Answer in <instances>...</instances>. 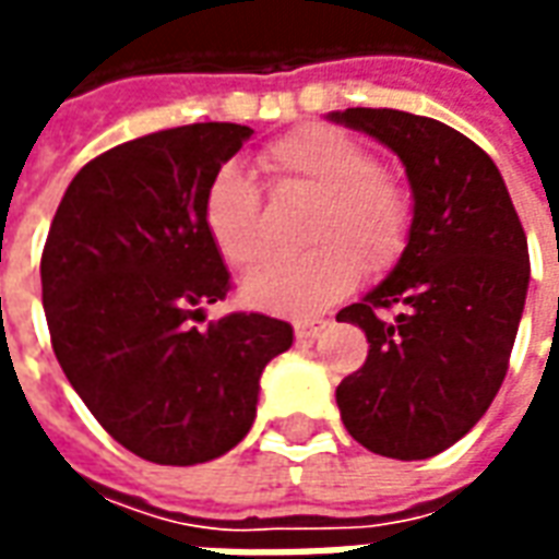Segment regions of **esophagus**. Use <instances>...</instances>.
<instances>
[{"label": "esophagus", "instance_id": "obj_1", "mask_svg": "<svg viewBox=\"0 0 559 559\" xmlns=\"http://www.w3.org/2000/svg\"><path fill=\"white\" fill-rule=\"evenodd\" d=\"M323 329H326V320H296L293 332H296V338L299 341H311V338H317Z\"/></svg>", "mask_w": 559, "mask_h": 559}]
</instances>
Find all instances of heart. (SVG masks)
<instances>
[{
  "label": "heart",
  "mask_w": 559,
  "mask_h": 559,
  "mask_svg": "<svg viewBox=\"0 0 559 559\" xmlns=\"http://www.w3.org/2000/svg\"><path fill=\"white\" fill-rule=\"evenodd\" d=\"M275 185L314 194L302 254L269 257L242 281V302L281 317H314L350 290L359 266H392L407 248L413 200L399 176L374 167L371 152L338 128L308 126L260 152ZM203 227L230 266H251L266 248L254 182L221 167L203 191Z\"/></svg>",
  "instance_id": "1"
}]
</instances>
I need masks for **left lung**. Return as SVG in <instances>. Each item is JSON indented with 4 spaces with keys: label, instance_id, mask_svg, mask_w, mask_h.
<instances>
[{
    "label": "left lung",
    "instance_id": "obj_1",
    "mask_svg": "<svg viewBox=\"0 0 559 559\" xmlns=\"http://www.w3.org/2000/svg\"><path fill=\"white\" fill-rule=\"evenodd\" d=\"M329 119L392 148L413 191L395 269L338 311L365 332L368 359L335 401L356 443L421 461L457 443L503 383L527 299V236L497 164L455 128L386 107Z\"/></svg>",
    "mask_w": 559,
    "mask_h": 559
}]
</instances>
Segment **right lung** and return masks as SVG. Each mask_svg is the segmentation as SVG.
<instances>
[{
  "label": "right lung",
  "mask_w": 559,
  "mask_h": 559,
  "mask_svg": "<svg viewBox=\"0 0 559 559\" xmlns=\"http://www.w3.org/2000/svg\"><path fill=\"white\" fill-rule=\"evenodd\" d=\"M254 131L167 128L90 160L71 179L41 254L44 314L68 383L128 452L191 467L251 431L260 374L293 326L227 314L191 326L230 290L203 227V191Z\"/></svg>",
  "instance_id": "add662e5"
}]
</instances>
